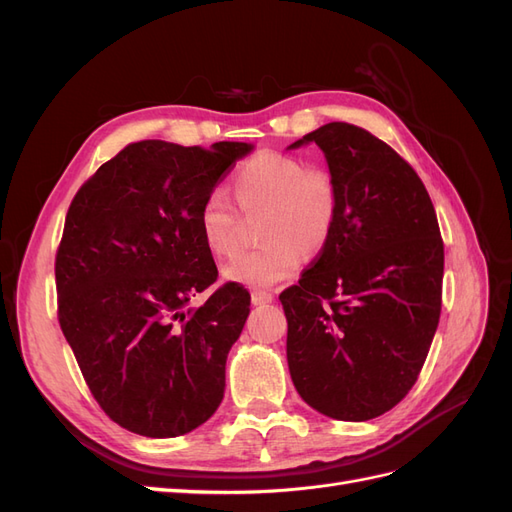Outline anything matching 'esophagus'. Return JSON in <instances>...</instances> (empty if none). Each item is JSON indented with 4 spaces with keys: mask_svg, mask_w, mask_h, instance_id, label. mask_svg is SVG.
Wrapping results in <instances>:
<instances>
[{
    "mask_svg": "<svg viewBox=\"0 0 512 512\" xmlns=\"http://www.w3.org/2000/svg\"><path fill=\"white\" fill-rule=\"evenodd\" d=\"M273 301V294L265 292V290H254L252 292V303L254 305H267Z\"/></svg>",
    "mask_w": 512,
    "mask_h": 512,
    "instance_id": "34e87169",
    "label": "esophagus"
}]
</instances>
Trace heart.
<instances>
[{
    "instance_id": "obj_1",
    "label": "heart",
    "mask_w": 512,
    "mask_h": 512,
    "mask_svg": "<svg viewBox=\"0 0 512 512\" xmlns=\"http://www.w3.org/2000/svg\"><path fill=\"white\" fill-rule=\"evenodd\" d=\"M237 203L245 213L267 209L260 239L224 269V277L252 288H269L301 267L303 254L318 256L329 245L339 213V194L327 170L307 168L299 158L260 151L232 177ZM198 228L209 250L230 258L241 247V218L228 194L207 192L198 209Z\"/></svg>"
}]
</instances>
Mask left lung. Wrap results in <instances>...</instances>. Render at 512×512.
<instances>
[{
    "label": "left lung",
    "mask_w": 512,
    "mask_h": 512,
    "mask_svg": "<svg viewBox=\"0 0 512 512\" xmlns=\"http://www.w3.org/2000/svg\"><path fill=\"white\" fill-rule=\"evenodd\" d=\"M309 143L327 158L339 213L329 245L280 294L288 369L307 406L361 423L397 406L421 374L444 243L423 181L380 138L333 121L288 149Z\"/></svg>",
    "instance_id": "1"
}]
</instances>
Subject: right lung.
Returning a JSON list of instances; mask_svg holds the SVG:
<instances>
[{
    "label": "right lung",
    "instance_id": "1",
    "mask_svg": "<svg viewBox=\"0 0 512 512\" xmlns=\"http://www.w3.org/2000/svg\"><path fill=\"white\" fill-rule=\"evenodd\" d=\"M252 149L132 143L68 209L55 258L61 331L100 408L138 436H183L224 399L250 292L230 282L190 307L218 280L198 209Z\"/></svg>",
    "mask_w": 512,
    "mask_h": 512
}]
</instances>
